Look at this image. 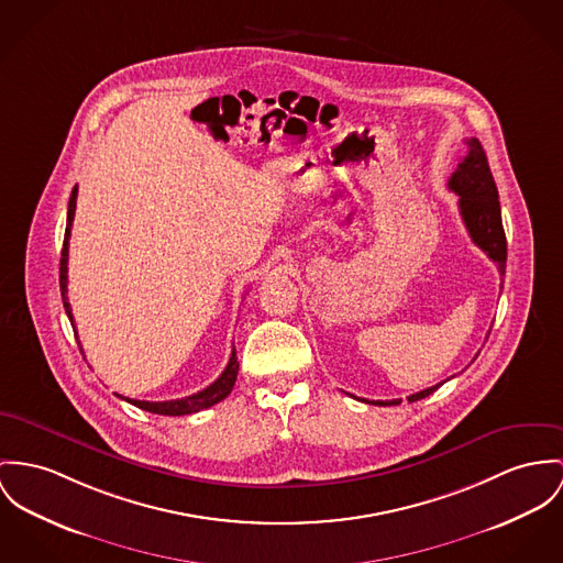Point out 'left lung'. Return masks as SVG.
<instances>
[{"instance_id": "left-lung-1", "label": "left lung", "mask_w": 563, "mask_h": 563, "mask_svg": "<svg viewBox=\"0 0 563 563\" xmlns=\"http://www.w3.org/2000/svg\"><path fill=\"white\" fill-rule=\"evenodd\" d=\"M465 143H467V156L459 163L456 172L450 175L448 188L459 195V210H461V217H463V222H465L474 244L488 255V260L497 265L499 274L504 276L508 244H506V233H504V224H501L499 192H497L495 179H493L486 154H484L479 141L472 136ZM441 384H437L433 388L416 391V394L407 396V400L416 402L420 398H427ZM366 402L386 407V405H400V398L366 400Z\"/></svg>"}]
</instances>
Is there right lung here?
Instances as JSON below:
<instances>
[{"mask_svg": "<svg viewBox=\"0 0 563 563\" xmlns=\"http://www.w3.org/2000/svg\"><path fill=\"white\" fill-rule=\"evenodd\" d=\"M75 210H77V186L73 188V195H70V201H68V218H66V233H64V249H62V260H59V289H62V302L66 308V314L73 323V330H75V319H73V308L68 302V240H70V229H73V220H75ZM77 336V332H75ZM79 343V341H77ZM84 353V349H81ZM238 371H240V362H238V355H235V346L231 351V357H229V364L227 368L222 371V375L218 377L217 382L212 386H208L197 394H190L186 398H175V400H163V402H150V400H134V398H124L129 400L130 405L143 409V411H150V413H158V416H188V413H197L201 409H208L212 405H217L220 400H224L231 389L235 386V379H238Z\"/></svg>", "mask_w": 563, "mask_h": 563, "instance_id": "obj_1", "label": "right lung"}]
</instances>
